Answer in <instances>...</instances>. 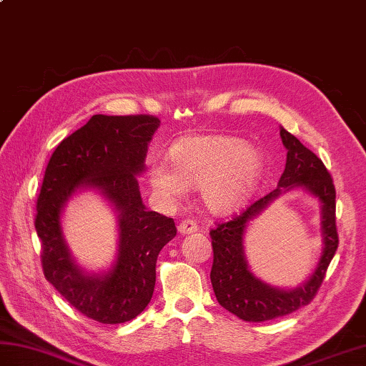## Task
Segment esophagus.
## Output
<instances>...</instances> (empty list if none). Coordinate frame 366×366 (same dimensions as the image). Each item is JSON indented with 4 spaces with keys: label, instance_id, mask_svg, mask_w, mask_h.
Here are the masks:
<instances>
[{
    "label": "esophagus",
    "instance_id": "obj_1",
    "mask_svg": "<svg viewBox=\"0 0 366 366\" xmlns=\"http://www.w3.org/2000/svg\"><path fill=\"white\" fill-rule=\"evenodd\" d=\"M177 231H179V234H182V236L192 234V232L198 231V224L193 220H182L181 223H179Z\"/></svg>",
    "mask_w": 366,
    "mask_h": 366
}]
</instances>
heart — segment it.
<instances>
[{"mask_svg": "<svg viewBox=\"0 0 366 366\" xmlns=\"http://www.w3.org/2000/svg\"><path fill=\"white\" fill-rule=\"evenodd\" d=\"M169 168L155 162L147 171L149 184L163 203L173 204L187 190H198L207 212L224 215L252 197L262 174V157L244 139L229 135H192L169 147Z\"/></svg>", "mask_w": 366, "mask_h": 366, "instance_id": "b5f03b06", "label": "heart"}]
</instances>
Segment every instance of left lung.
Masks as SVG:
<instances>
[{
  "instance_id": "left-lung-1",
  "label": "left lung",
  "mask_w": 366,
  "mask_h": 366,
  "mask_svg": "<svg viewBox=\"0 0 366 366\" xmlns=\"http://www.w3.org/2000/svg\"><path fill=\"white\" fill-rule=\"evenodd\" d=\"M286 165L275 190L254 201L242 214L211 231L214 264L211 282L215 297L229 313L248 322H262L308 305L320 290L325 270L338 248L335 185L321 159L290 132L280 127ZM303 189L320 201L323 248L314 272L295 288H278L256 277L247 266L243 239L249 223L287 191Z\"/></svg>"
}]
</instances>
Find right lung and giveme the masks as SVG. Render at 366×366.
I'll return each mask as SVG.
<instances>
[{
    "instance_id": "add662e5",
    "label": "right lung",
    "mask_w": 366,
    "mask_h": 366,
    "mask_svg": "<svg viewBox=\"0 0 366 366\" xmlns=\"http://www.w3.org/2000/svg\"><path fill=\"white\" fill-rule=\"evenodd\" d=\"M159 127L160 121L147 114H94L58 144L45 169L36 214L44 275L97 322H127L143 312L154 292L157 256L176 236L174 220L146 209L138 185ZM88 189L111 204L119 222L117 256L99 272L76 262L62 229L66 203Z\"/></svg>"
}]
</instances>
